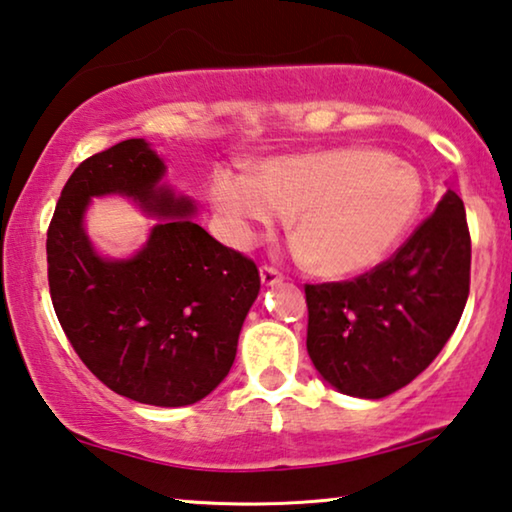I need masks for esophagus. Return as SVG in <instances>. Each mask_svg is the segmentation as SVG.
<instances>
[{"mask_svg":"<svg viewBox=\"0 0 512 512\" xmlns=\"http://www.w3.org/2000/svg\"><path fill=\"white\" fill-rule=\"evenodd\" d=\"M259 276H262V282L266 287L280 285L282 282V273L276 269V266H269V264H264L262 269H259Z\"/></svg>","mask_w":512,"mask_h":512,"instance_id":"esophagus-1","label":"esophagus"}]
</instances>
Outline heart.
I'll return each mask as SVG.
<instances>
[{
  "label": "heart",
  "mask_w": 512,
  "mask_h": 512,
  "mask_svg": "<svg viewBox=\"0 0 512 512\" xmlns=\"http://www.w3.org/2000/svg\"><path fill=\"white\" fill-rule=\"evenodd\" d=\"M211 202L232 239L246 246L259 227L294 213L296 255L319 273L345 278L379 264L421 209L418 174L384 151L345 147L264 160L255 177L220 170Z\"/></svg>",
  "instance_id": "b5f03b06"
}]
</instances>
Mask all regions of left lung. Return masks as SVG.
I'll return each instance as SVG.
<instances>
[{
	"label": "left lung",
	"mask_w": 512,
	"mask_h": 512,
	"mask_svg": "<svg viewBox=\"0 0 512 512\" xmlns=\"http://www.w3.org/2000/svg\"><path fill=\"white\" fill-rule=\"evenodd\" d=\"M471 236L453 190L386 262L352 280L305 285L308 354L354 398H386L430 365L460 322Z\"/></svg>",
	"instance_id": "8db88e82"
}]
</instances>
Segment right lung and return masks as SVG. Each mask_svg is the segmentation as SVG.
I'll return each instance as SVG.
<instances>
[{
    "mask_svg": "<svg viewBox=\"0 0 512 512\" xmlns=\"http://www.w3.org/2000/svg\"><path fill=\"white\" fill-rule=\"evenodd\" d=\"M163 172L144 140L82 160L48 227V282L61 329L91 375L135 402L186 407L230 372L259 271L186 218L193 202L158 188ZM108 192L175 218L126 263L98 258L81 230L88 197Z\"/></svg>",
    "mask_w": 512,
    "mask_h": 512,
    "instance_id": "add662e5",
    "label": "right lung"
}]
</instances>
